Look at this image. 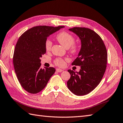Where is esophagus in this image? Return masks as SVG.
Here are the masks:
<instances>
[{"label": "esophagus", "mask_w": 123, "mask_h": 123, "mask_svg": "<svg viewBox=\"0 0 123 123\" xmlns=\"http://www.w3.org/2000/svg\"><path fill=\"white\" fill-rule=\"evenodd\" d=\"M56 71L57 72H58V73H61V72L63 71V70H62V69L58 68V69H56Z\"/></svg>", "instance_id": "34e87169"}]
</instances>
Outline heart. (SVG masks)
<instances>
[{"label": "heart", "mask_w": 123, "mask_h": 123, "mask_svg": "<svg viewBox=\"0 0 123 123\" xmlns=\"http://www.w3.org/2000/svg\"><path fill=\"white\" fill-rule=\"evenodd\" d=\"M57 40L66 49H69L70 47V52L72 54H76L79 50V45L76 43H74V38L73 35L70 34L67 32H62L56 36ZM52 43L49 39L46 40L45 43V49L47 51H49L52 47ZM55 64L60 67L63 66L65 62L62 59H57L55 60Z\"/></svg>", "instance_id": "heart-1"}]
</instances>
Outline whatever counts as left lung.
Masks as SVG:
<instances>
[{"instance_id":"1","label":"left lung","mask_w":123,"mask_h":123,"mask_svg":"<svg viewBox=\"0 0 123 123\" xmlns=\"http://www.w3.org/2000/svg\"><path fill=\"white\" fill-rule=\"evenodd\" d=\"M69 30L81 40L78 57L72 63L80 66V69L79 72L68 70L71 77L67 86L74 94L84 95L95 89L102 80L107 67V49L100 36L90 29L74 27Z\"/></svg>"}]
</instances>
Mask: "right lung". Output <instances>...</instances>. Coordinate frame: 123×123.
Returning <instances> with one entry per match:
<instances>
[{
  "instance_id": "add662e5",
  "label": "right lung",
  "mask_w": 123,
  "mask_h": 123,
  "mask_svg": "<svg viewBox=\"0 0 123 123\" xmlns=\"http://www.w3.org/2000/svg\"><path fill=\"white\" fill-rule=\"evenodd\" d=\"M64 26H34L22 35L17 42L13 55L14 70L25 90L31 94L44 89L55 73L53 67L40 68V57L46 53L45 43L47 38Z\"/></svg>"
}]
</instances>
